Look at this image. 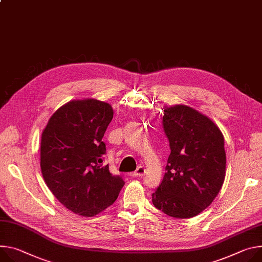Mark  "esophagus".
<instances>
[{
    "mask_svg": "<svg viewBox=\"0 0 262 262\" xmlns=\"http://www.w3.org/2000/svg\"><path fill=\"white\" fill-rule=\"evenodd\" d=\"M145 174V169L143 167H139L135 172L130 173L129 176L133 178H142Z\"/></svg>",
    "mask_w": 262,
    "mask_h": 262,
    "instance_id": "obj_1",
    "label": "esophagus"
}]
</instances>
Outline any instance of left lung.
<instances>
[{
  "label": "left lung",
  "mask_w": 262,
  "mask_h": 262,
  "mask_svg": "<svg viewBox=\"0 0 262 262\" xmlns=\"http://www.w3.org/2000/svg\"><path fill=\"white\" fill-rule=\"evenodd\" d=\"M163 128L171 151L152 204L168 216L193 217L214 201L224 184V136L207 116L182 104L165 107Z\"/></svg>",
  "instance_id": "1"
}]
</instances>
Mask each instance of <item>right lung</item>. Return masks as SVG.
<instances>
[{
    "label": "right lung",
    "instance_id": "1",
    "mask_svg": "<svg viewBox=\"0 0 262 262\" xmlns=\"http://www.w3.org/2000/svg\"><path fill=\"white\" fill-rule=\"evenodd\" d=\"M113 115L106 102L72 100L51 116L41 134L40 169L47 186L66 208L84 217L114 204L124 186L103 165L102 138Z\"/></svg>",
    "mask_w": 262,
    "mask_h": 262
}]
</instances>
